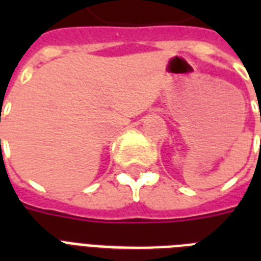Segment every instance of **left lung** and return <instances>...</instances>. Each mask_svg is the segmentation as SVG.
Returning <instances> with one entry per match:
<instances>
[{"mask_svg":"<svg viewBox=\"0 0 261 261\" xmlns=\"http://www.w3.org/2000/svg\"><path fill=\"white\" fill-rule=\"evenodd\" d=\"M260 122H261V115H260Z\"/></svg>","mask_w":261,"mask_h":261,"instance_id":"8db88e82","label":"left lung"}]
</instances>
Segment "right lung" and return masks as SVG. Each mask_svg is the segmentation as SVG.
<instances>
[{"label":"right lung","mask_w":261,"mask_h":261,"mask_svg":"<svg viewBox=\"0 0 261 261\" xmlns=\"http://www.w3.org/2000/svg\"><path fill=\"white\" fill-rule=\"evenodd\" d=\"M0 141H1V139H0Z\"/></svg>","instance_id":"right-lung-1"}]
</instances>
